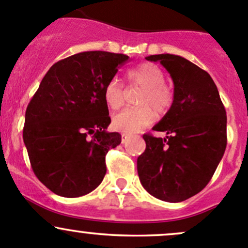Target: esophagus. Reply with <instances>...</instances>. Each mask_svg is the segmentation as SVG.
Here are the masks:
<instances>
[{
	"instance_id": "obj_1",
	"label": "esophagus",
	"mask_w": 248,
	"mask_h": 248,
	"mask_svg": "<svg viewBox=\"0 0 248 248\" xmlns=\"http://www.w3.org/2000/svg\"><path fill=\"white\" fill-rule=\"evenodd\" d=\"M129 139V134H126V133H124L122 134V137H121V140H122V142H126L127 140Z\"/></svg>"
}]
</instances>
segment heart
Listing matches in <instances>:
<instances>
[{"label": "heart", "mask_w": 248, "mask_h": 248, "mask_svg": "<svg viewBox=\"0 0 248 248\" xmlns=\"http://www.w3.org/2000/svg\"><path fill=\"white\" fill-rule=\"evenodd\" d=\"M131 84L142 87L137 99L138 108H127L116 112L112 116L111 124L116 131L124 133H136L149 126L155 120V111L164 115L170 109L174 93L171 89L164 84L166 77L158 66L150 62L139 64L129 69L126 74ZM103 97L109 108L119 109L124 99V86L117 79L107 82Z\"/></svg>", "instance_id": "heart-1"}]
</instances>
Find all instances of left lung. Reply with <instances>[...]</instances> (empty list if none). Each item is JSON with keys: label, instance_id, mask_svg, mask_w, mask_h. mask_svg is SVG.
Masks as SVG:
<instances>
[{"label": "left lung", "instance_id": "obj_1", "mask_svg": "<svg viewBox=\"0 0 248 248\" xmlns=\"http://www.w3.org/2000/svg\"><path fill=\"white\" fill-rule=\"evenodd\" d=\"M174 82V101L154 131L144 134L146 149L137 168L142 187L155 198L180 202L202 191L216 170L227 146V115L207 72L171 54L151 55Z\"/></svg>", "mask_w": 248, "mask_h": 248}]
</instances>
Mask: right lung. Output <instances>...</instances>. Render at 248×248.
I'll return each mask as SVG.
<instances>
[{"mask_svg": "<svg viewBox=\"0 0 248 248\" xmlns=\"http://www.w3.org/2000/svg\"><path fill=\"white\" fill-rule=\"evenodd\" d=\"M128 59L72 55L52 64L30 101L22 138L34 175L57 196H85L103 181L107 154L121 142V134L107 132L111 120L103 91Z\"/></svg>", "mask_w": 248, "mask_h": 248, "instance_id": "right-lung-1", "label": "right lung"}]
</instances>
